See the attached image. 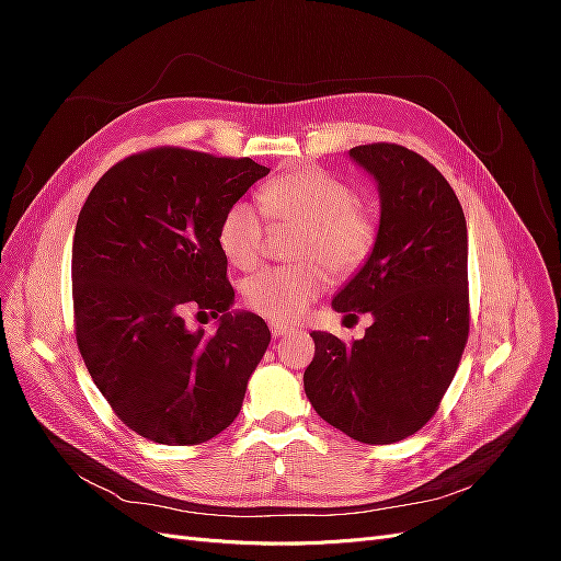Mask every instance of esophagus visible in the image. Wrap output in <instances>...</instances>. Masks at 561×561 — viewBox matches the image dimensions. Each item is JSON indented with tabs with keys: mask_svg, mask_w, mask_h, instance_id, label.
Wrapping results in <instances>:
<instances>
[{
	"mask_svg": "<svg viewBox=\"0 0 561 561\" xmlns=\"http://www.w3.org/2000/svg\"><path fill=\"white\" fill-rule=\"evenodd\" d=\"M268 328H271V334H274V336H287V334L295 332V328L285 325V322H271Z\"/></svg>",
	"mask_w": 561,
	"mask_h": 561,
	"instance_id": "obj_1",
	"label": "esophagus"
}]
</instances>
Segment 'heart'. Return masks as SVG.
Segmentation results:
<instances>
[{
	"label": "heart",
	"mask_w": 561,
	"mask_h": 561,
	"mask_svg": "<svg viewBox=\"0 0 561 561\" xmlns=\"http://www.w3.org/2000/svg\"><path fill=\"white\" fill-rule=\"evenodd\" d=\"M266 215L276 222L304 227L297 260L299 268H264L245 280L243 299L248 309L271 320L290 322L307 313L311 304L328 290L330 274H351L367 262L377 245V213L363 206L351 186L316 168H297L271 180L262 194ZM266 219L254 203L233 201L219 219L217 241L236 268H254L262 260Z\"/></svg>",
	"instance_id": "b5f03b06"
}]
</instances>
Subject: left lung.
I'll use <instances>...</instances> for the list:
<instances>
[{
    "label": "left lung",
    "instance_id": "obj_1",
    "mask_svg": "<svg viewBox=\"0 0 561 561\" xmlns=\"http://www.w3.org/2000/svg\"><path fill=\"white\" fill-rule=\"evenodd\" d=\"M377 180V245L332 309L371 313L346 346L311 332L304 390L320 419L365 445H393L426 426L456 375L468 330V229L463 208L433 163L402 145L353 147Z\"/></svg>",
    "mask_w": 561,
    "mask_h": 561
}]
</instances>
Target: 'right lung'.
Segmentation results:
<instances>
[{
	"instance_id": "1",
	"label": "right lung",
	"mask_w": 561,
	"mask_h": 561,
	"mask_svg": "<svg viewBox=\"0 0 561 561\" xmlns=\"http://www.w3.org/2000/svg\"><path fill=\"white\" fill-rule=\"evenodd\" d=\"M266 175L252 159L157 147L112 165L79 213L81 358L114 414L151 443L201 445L241 412L271 332L260 316L231 311L217 229ZM186 308L219 317L218 332L186 331Z\"/></svg>"
}]
</instances>
